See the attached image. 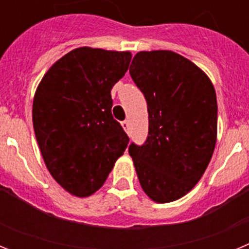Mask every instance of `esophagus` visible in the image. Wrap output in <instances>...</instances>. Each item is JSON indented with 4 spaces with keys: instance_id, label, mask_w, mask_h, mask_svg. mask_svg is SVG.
Returning a JSON list of instances; mask_svg holds the SVG:
<instances>
[{
    "instance_id": "obj_1",
    "label": "esophagus",
    "mask_w": 249,
    "mask_h": 249,
    "mask_svg": "<svg viewBox=\"0 0 249 249\" xmlns=\"http://www.w3.org/2000/svg\"><path fill=\"white\" fill-rule=\"evenodd\" d=\"M122 127H123V129H124V131L127 132V133H129V122L128 121H123L122 122Z\"/></svg>"
}]
</instances>
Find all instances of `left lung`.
<instances>
[{"mask_svg": "<svg viewBox=\"0 0 249 249\" xmlns=\"http://www.w3.org/2000/svg\"><path fill=\"white\" fill-rule=\"evenodd\" d=\"M129 74L143 93L148 136L128 153L140 183L158 203L179 199L201 179L217 138V98L210 78L172 51L138 52Z\"/></svg>", "mask_w": 249, "mask_h": 249, "instance_id": "left-lung-1", "label": "left lung"}]
</instances>
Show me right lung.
Returning <instances> with one entry per match:
<instances>
[{"label":"right lung","instance_id":"1","mask_svg":"<svg viewBox=\"0 0 249 249\" xmlns=\"http://www.w3.org/2000/svg\"><path fill=\"white\" fill-rule=\"evenodd\" d=\"M129 52L80 47L58 59L37 87L35 135L51 176L87 197L108 177L128 144L112 116L111 89L128 70Z\"/></svg>","mask_w":249,"mask_h":249}]
</instances>
